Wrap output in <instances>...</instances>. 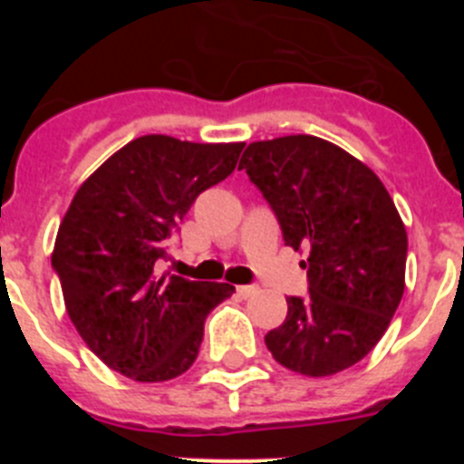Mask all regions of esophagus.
Segmentation results:
<instances>
[{
    "label": "esophagus",
    "instance_id": "1",
    "mask_svg": "<svg viewBox=\"0 0 464 464\" xmlns=\"http://www.w3.org/2000/svg\"><path fill=\"white\" fill-rule=\"evenodd\" d=\"M256 293H257L256 285H239V288H237V295H239V297H244V299L253 297Z\"/></svg>",
    "mask_w": 464,
    "mask_h": 464
}]
</instances>
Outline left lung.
<instances>
[{
  "instance_id": "8db88e82",
  "label": "left lung",
  "mask_w": 464,
  "mask_h": 464,
  "mask_svg": "<svg viewBox=\"0 0 464 464\" xmlns=\"http://www.w3.org/2000/svg\"><path fill=\"white\" fill-rule=\"evenodd\" d=\"M239 169L272 204L285 246L306 253L309 297H288L267 332L274 360L304 376L353 367L404 295L407 229L392 197L364 162L311 134L248 143Z\"/></svg>"
}]
</instances>
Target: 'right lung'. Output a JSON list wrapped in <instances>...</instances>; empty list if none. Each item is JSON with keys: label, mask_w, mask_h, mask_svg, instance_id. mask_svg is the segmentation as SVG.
I'll use <instances>...</instances> for the list:
<instances>
[{"label": "right lung", "mask_w": 464, "mask_h": 464, "mask_svg": "<svg viewBox=\"0 0 464 464\" xmlns=\"http://www.w3.org/2000/svg\"><path fill=\"white\" fill-rule=\"evenodd\" d=\"M244 143H195L146 134L81 183L53 248L64 306L106 367L141 383L190 370L208 311L229 283L155 274L167 239L199 192L227 179Z\"/></svg>", "instance_id": "1"}]
</instances>
